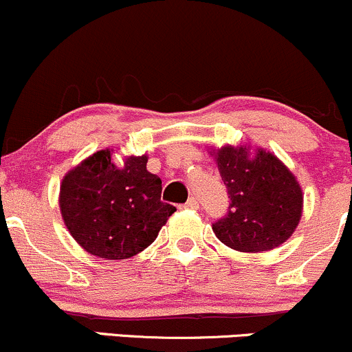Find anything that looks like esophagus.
I'll list each match as a JSON object with an SVG mask.
<instances>
[{"label":"esophagus","instance_id":"1","mask_svg":"<svg viewBox=\"0 0 352 352\" xmlns=\"http://www.w3.org/2000/svg\"><path fill=\"white\" fill-rule=\"evenodd\" d=\"M182 207H184V209H192V210L199 209V202H197V199H195V197H190V199H188V201H187L186 204H184Z\"/></svg>","mask_w":352,"mask_h":352}]
</instances>
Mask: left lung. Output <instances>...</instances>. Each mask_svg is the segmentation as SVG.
Masks as SVG:
<instances>
[{"instance_id": "obj_1", "label": "left lung", "mask_w": 352, "mask_h": 352, "mask_svg": "<svg viewBox=\"0 0 352 352\" xmlns=\"http://www.w3.org/2000/svg\"><path fill=\"white\" fill-rule=\"evenodd\" d=\"M228 188V214L212 224L221 243L241 253L278 248L302 217L303 194L288 166L263 148L226 145L210 150Z\"/></svg>"}]
</instances>
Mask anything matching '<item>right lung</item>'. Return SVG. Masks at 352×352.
Returning <instances> with one entry per match:
<instances>
[{"label":"right lung","instance_id":"1","mask_svg":"<svg viewBox=\"0 0 352 352\" xmlns=\"http://www.w3.org/2000/svg\"><path fill=\"white\" fill-rule=\"evenodd\" d=\"M104 148L65 173L62 219L79 246L104 260H126L150 246L175 207L160 201V177L146 170V155L113 162Z\"/></svg>","mask_w":352,"mask_h":352}]
</instances>
